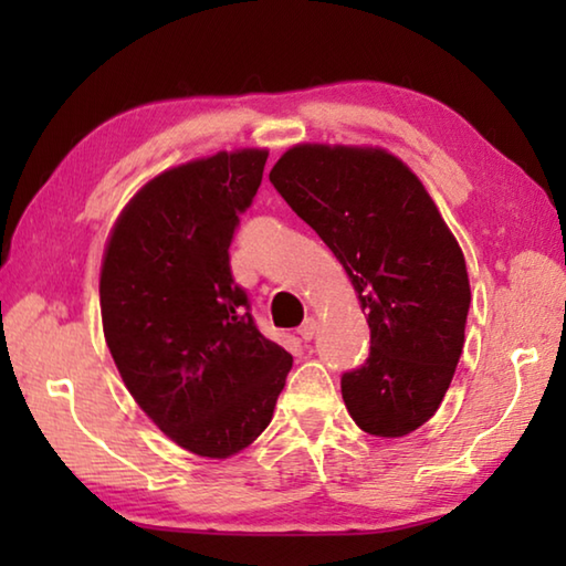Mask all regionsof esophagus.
Masks as SVG:
<instances>
[{
    "instance_id": "34e87169",
    "label": "esophagus",
    "mask_w": 566,
    "mask_h": 566,
    "mask_svg": "<svg viewBox=\"0 0 566 566\" xmlns=\"http://www.w3.org/2000/svg\"><path fill=\"white\" fill-rule=\"evenodd\" d=\"M314 329H317V322H314L312 317H306V319L302 322V327L296 329V334H300V337H302L304 342H310V339H314Z\"/></svg>"
}]
</instances>
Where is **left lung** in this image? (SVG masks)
Instances as JSON below:
<instances>
[{
  "instance_id": "8db88e82",
  "label": "left lung",
  "mask_w": 566,
  "mask_h": 566,
  "mask_svg": "<svg viewBox=\"0 0 566 566\" xmlns=\"http://www.w3.org/2000/svg\"><path fill=\"white\" fill-rule=\"evenodd\" d=\"M270 181L347 270L371 347L342 375L367 434L405 437L442 405L464 347L472 294L464 254L432 197L385 149L296 145Z\"/></svg>"
}]
</instances>
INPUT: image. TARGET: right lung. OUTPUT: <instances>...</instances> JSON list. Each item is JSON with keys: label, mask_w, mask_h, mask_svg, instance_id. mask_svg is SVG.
I'll list each match as a JSON object with an SVG mask.
<instances>
[{"label": "right lung", "mask_w": 566, "mask_h": 566, "mask_svg": "<svg viewBox=\"0 0 566 566\" xmlns=\"http://www.w3.org/2000/svg\"><path fill=\"white\" fill-rule=\"evenodd\" d=\"M264 165V149H239L161 171L124 207L102 262L104 337L124 385L171 442L209 459L264 432L292 369L229 266Z\"/></svg>", "instance_id": "1"}]
</instances>
